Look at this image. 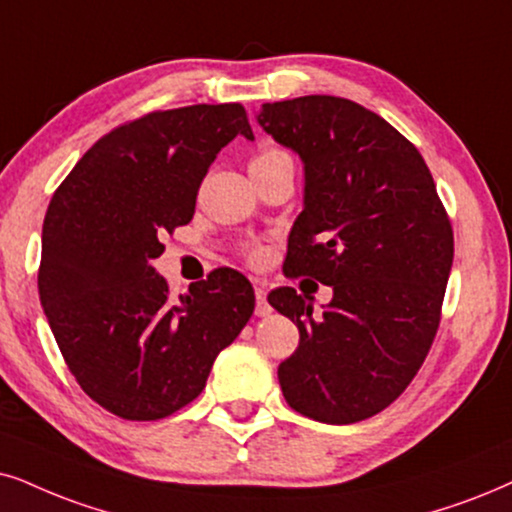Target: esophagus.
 Returning a JSON list of instances; mask_svg holds the SVG:
<instances>
[{
	"label": "esophagus",
	"instance_id": "esophagus-1",
	"mask_svg": "<svg viewBox=\"0 0 512 512\" xmlns=\"http://www.w3.org/2000/svg\"><path fill=\"white\" fill-rule=\"evenodd\" d=\"M255 297H257L255 314H257V316H267V314L271 312V307H269V302H267V288L257 286V288H255Z\"/></svg>",
	"mask_w": 512,
	"mask_h": 512
}]
</instances>
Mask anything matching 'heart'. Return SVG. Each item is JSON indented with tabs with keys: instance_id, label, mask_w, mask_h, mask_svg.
<instances>
[{
	"instance_id": "1",
	"label": "heart",
	"mask_w": 512,
	"mask_h": 512,
	"mask_svg": "<svg viewBox=\"0 0 512 512\" xmlns=\"http://www.w3.org/2000/svg\"><path fill=\"white\" fill-rule=\"evenodd\" d=\"M276 158H283V153H281V151H262V153H257L255 158L250 160V165H262V163H271V160H276Z\"/></svg>"
}]
</instances>
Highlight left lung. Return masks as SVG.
Returning a JSON list of instances; mask_svg holds the SVG:
<instances>
[{"instance_id": "8db88e82", "label": "left lung", "mask_w": 512, "mask_h": 512, "mask_svg": "<svg viewBox=\"0 0 512 512\" xmlns=\"http://www.w3.org/2000/svg\"><path fill=\"white\" fill-rule=\"evenodd\" d=\"M257 122L304 165L302 212L288 238L290 276L333 288H276L269 304L300 328L278 366L302 416L349 425L380 413L428 357L454 262V231L418 148L390 122L340 96L264 103Z\"/></svg>"}]
</instances>
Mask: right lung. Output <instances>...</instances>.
I'll return each instance as SVG.
<instances>
[{"label": "right lung", "mask_w": 512, "mask_h": 512, "mask_svg": "<svg viewBox=\"0 0 512 512\" xmlns=\"http://www.w3.org/2000/svg\"><path fill=\"white\" fill-rule=\"evenodd\" d=\"M238 134L255 139L241 103L148 113L96 141L51 198L42 309L70 373L115 416L158 420L189 404L250 321L255 290L238 271L174 300L153 269L160 236L191 222L200 181Z\"/></svg>", "instance_id": "obj_1"}]
</instances>
